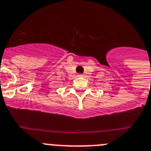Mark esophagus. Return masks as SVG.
Masks as SVG:
<instances>
[{
  "label": "esophagus",
  "instance_id": "34e87169",
  "mask_svg": "<svg viewBox=\"0 0 151 151\" xmlns=\"http://www.w3.org/2000/svg\"><path fill=\"white\" fill-rule=\"evenodd\" d=\"M77 77H83V74H77Z\"/></svg>",
  "mask_w": 151,
  "mask_h": 151
}]
</instances>
